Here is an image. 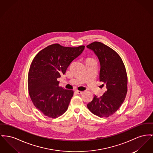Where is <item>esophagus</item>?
<instances>
[{
    "label": "esophagus",
    "mask_w": 153,
    "mask_h": 153,
    "mask_svg": "<svg viewBox=\"0 0 153 153\" xmlns=\"http://www.w3.org/2000/svg\"><path fill=\"white\" fill-rule=\"evenodd\" d=\"M75 92H76V94H81L82 93V91H79V90H76Z\"/></svg>",
    "instance_id": "1"
}]
</instances>
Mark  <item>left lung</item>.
Masks as SVG:
<instances>
[{"label":"left lung","instance_id":"obj_1","mask_svg":"<svg viewBox=\"0 0 153 153\" xmlns=\"http://www.w3.org/2000/svg\"><path fill=\"white\" fill-rule=\"evenodd\" d=\"M87 47L98 56L100 65L99 80L106 85L103 95L100 98L95 95L87 108L98 117H109L117 111L126 98L128 84L126 67L120 56L108 45L94 42Z\"/></svg>","mask_w":153,"mask_h":153}]
</instances>
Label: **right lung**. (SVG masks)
Listing matches in <instances>:
<instances>
[{"label": "right lung", "instance_id": "obj_1", "mask_svg": "<svg viewBox=\"0 0 153 153\" xmlns=\"http://www.w3.org/2000/svg\"><path fill=\"white\" fill-rule=\"evenodd\" d=\"M84 48V45L68 47L53 44L33 58L28 72L29 94L35 106L45 116L55 118L67 110L73 91L59 87L57 79L65 73Z\"/></svg>", "mask_w": 153, "mask_h": 153}]
</instances>
